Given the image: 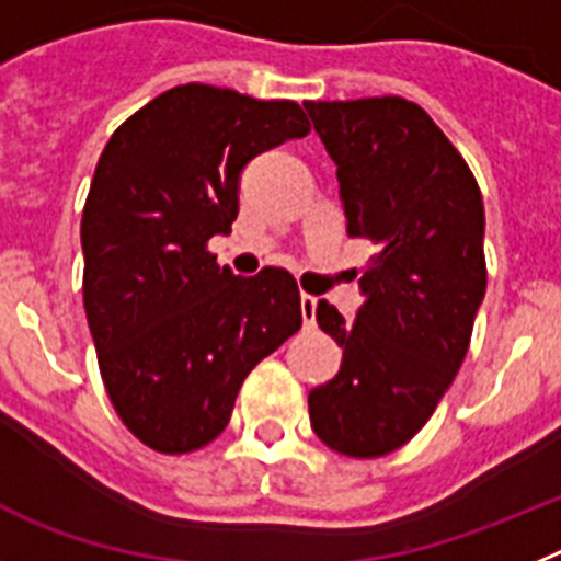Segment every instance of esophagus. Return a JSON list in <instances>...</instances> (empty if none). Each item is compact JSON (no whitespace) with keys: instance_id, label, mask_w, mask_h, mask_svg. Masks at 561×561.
<instances>
[{"instance_id":"1","label":"esophagus","mask_w":561,"mask_h":561,"mask_svg":"<svg viewBox=\"0 0 561 561\" xmlns=\"http://www.w3.org/2000/svg\"><path fill=\"white\" fill-rule=\"evenodd\" d=\"M301 319H305V328L316 324V296L301 294Z\"/></svg>"}]
</instances>
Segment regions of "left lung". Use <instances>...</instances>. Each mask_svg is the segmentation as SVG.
<instances>
[{
  "label": "left lung",
  "mask_w": 561,
  "mask_h": 561,
  "mask_svg": "<svg viewBox=\"0 0 561 561\" xmlns=\"http://www.w3.org/2000/svg\"><path fill=\"white\" fill-rule=\"evenodd\" d=\"M305 110L339 165L347 233L375 245L355 321L316 308L344 358L308 396L310 423L324 446L369 460L421 432L469 353L489 279L483 197L440 126L401 95Z\"/></svg>",
  "instance_id": "8db88e82"
}]
</instances>
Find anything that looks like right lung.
<instances>
[{"mask_svg":"<svg viewBox=\"0 0 561 561\" xmlns=\"http://www.w3.org/2000/svg\"><path fill=\"white\" fill-rule=\"evenodd\" d=\"M308 133L296 101L183 84L101 152L81 217L84 310L112 407L160 455L208 446L248 373L301 328L285 267L233 276L208 240L237 220L248 160Z\"/></svg>","mask_w":561,"mask_h":561,"instance_id":"obj_1","label":"right lung"}]
</instances>
